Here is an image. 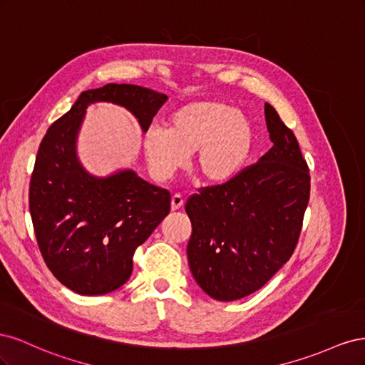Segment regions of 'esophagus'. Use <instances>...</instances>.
Here are the masks:
<instances>
[{
    "instance_id": "1",
    "label": "esophagus",
    "mask_w": 365,
    "mask_h": 365,
    "mask_svg": "<svg viewBox=\"0 0 365 365\" xmlns=\"http://www.w3.org/2000/svg\"><path fill=\"white\" fill-rule=\"evenodd\" d=\"M184 205V197L181 196V195H173L172 196V201H170V207H172V210L175 212V210H178V208H181Z\"/></svg>"
}]
</instances>
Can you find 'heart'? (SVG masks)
<instances>
[{"mask_svg": "<svg viewBox=\"0 0 365 365\" xmlns=\"http://www.w3.org/2000/svg\"><path fill=\"white\" fill-rule=\"evenodd\" d=\"M254 145L251 121L220 102L180 106L165 120V129L150 128L143 149L152 175L165 181L195 153V169L208 184H224L244 169Z\"/></svg>", "mask_w": 365, "mask_h": 365, "instance_id": "heart-1", "label": "heart"}]
</instances>
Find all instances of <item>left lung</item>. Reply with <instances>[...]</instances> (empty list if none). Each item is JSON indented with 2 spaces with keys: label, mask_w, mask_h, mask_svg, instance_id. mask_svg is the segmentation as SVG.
Returning a JSON list of instances; mask_svg holds the SVG:
<instances>
[{
  "label": "left lung",
  "mask_w": 365,
  "mask_h": 365,
  "mask_svg": "<svg viewBox=\"0 0 365 365\" xmlns=\"http://www.w3.org/2000/svg\"><path fill=\"white\" fill-rule=\"evenodd\" d=\"M264 118L272 148L233 180L204 187L185 202L190 271L219 302L260 289L291 259L302 233L311 195L307 163L269 103Z\"/></svg>",
  "instance_id": "8db88e82"
}]
</instances>
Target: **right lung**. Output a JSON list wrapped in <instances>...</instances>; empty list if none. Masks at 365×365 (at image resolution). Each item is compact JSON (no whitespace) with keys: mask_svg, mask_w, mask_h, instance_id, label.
<instances>
[{"mask_svg":"<svg viewBox=\"0 0 365 365\" xmlns=\"http://www.w3.org/2000/svg\"><path fill=\"white\" fill-rule=\"evenodd\" d=\"M165 101L138 85L88 90L41 141L29 190L31 222L48 269L77 294L103 295L123 286L135 250L170 212V193L134 170L97 178L82 168L76 140L85 109L96 102L120 105L148 130Z\"/></svg>","mask_w":365,"mask_h":365,"instance_id":"right-lung-1","label":"right lung"}]
</instances>
